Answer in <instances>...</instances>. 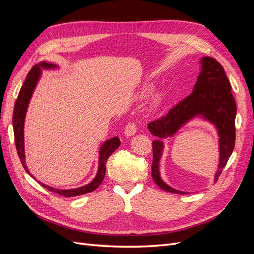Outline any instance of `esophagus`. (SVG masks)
I'll return each instance as SVG.
<instances>
[{
    "label": "esophagus",
    "mask_w": 254,
    "mask_h": 254,
    "mask_svg": "<svg viewBox=\"0 0 254 254\" xmlns=\"http://www.w3.org/2000/svg\"><path fill=\"white\" fill-rule=\"evenodd\" d=\"M135 131H136V126H135L134 123H132V122L128 123V124L126 125V127H125V131H124L125 136H127V137L131 136V135H133L135 133Z\"/></svg>",
    "instance_id": "1"
}]
</instances>
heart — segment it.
Instances as JSON below:
<instances>
[{
	"mask_svg": "<svg viewBox=\"0 0 254 254\" xmlns=\"http://www.w3.org/2000/svg\"><path fill=\"white\" fill-rule=\"evenodd\" d=\"M145 92H148V90H145ZM160 101H161V96H160V95H157L156 98H155V104L158 105V104L160 103Z\"/></svg>",
	"mask_w": 254,
	"mask_h": 254,
	"instance_id": "b5f03b06",
	"label": "heart"
}]
</instances>
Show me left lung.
<instances>
[{"mask_svg": "<svg viewBox=\"0 0 254 254\" xmlns=\"http://www.w3.org/2000/svg\"><path fill=\"white\" fill-rule=\"evenodd\" d=\"M200 64L201 70L193 92L164 117L148 124V130L158 139L152 142V179L160 189L170 193L188 194L187 191L173 189L161 178L159 165L164 149L163 140L174 136L188 122L199 117L210 122L217 129L219 164L215 181L218 179L234 149L236 104L231 93V84L224 67L214 58L202 57Z\"/></svg>", "mask_w": 254, "mask_h": 254, "instance_id": "obj_1", "label": "left lung"}]
</instances>
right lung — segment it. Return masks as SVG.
<instances>
[{
	"label": "right lung",
	"mask_w": 254,
	"mask_h": 254,
	"mask_svg": "<svg viewBox=\"0 0 254 254\" xmlns=\"http://www.w3.org/2000/svg\"><path fill=\"white\" fill-rule=\"evenodd\" d=\"M58 67L56 64H48L47 61H42V63L38 64L32 67L26 76V79L23 83V86L19 92L18 98L14 104L13 115H12V126H13V133H14V143H16V148L18 151V156L20 158L21 163L24 167V170L30 176H34L29 173L27 165L25 163V151H24V121H25V114L27 111V107L29 104L30 98L34 93V90L37 86V82L39 80L41 76V68H56ZM121 145V141L118 136H114L110 140H107L103 143V145L99 148V158H98V170L95 178L92 180L90 183L86 186L77 188V189H71V190H59L54 189L52 187L47 186L42 182H39L43 188L53 191V193L59 194L64 197H74L79 196L87 193H91L94 190H96L101 183L103 182L106 174V163L108 158L112 153L119 148Z\"/></svg>",
	"instance_id": "obj_1"
}]
</instances>
